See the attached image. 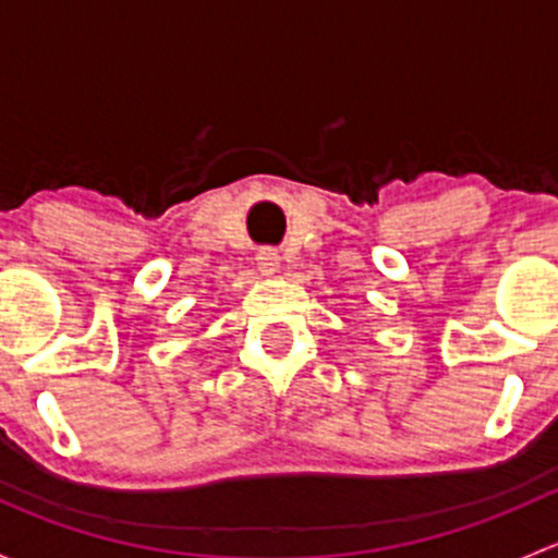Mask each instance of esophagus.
<instances>
[{"label":"esophagus","mask_w":558,"mask_h":558,"mask_svg":"<svg viewBox=\"0 0 558 558\" xmlns=\"http://www.w3.org/2000/svg\"><path fill=\"white\" fill-rule=\"evenodd\" d=\"M256 264H258V272L262 275H275L280 267V256L275 247H262V251L256 253Z\"/></svg>","instance_id":"1"}]
</instances>
